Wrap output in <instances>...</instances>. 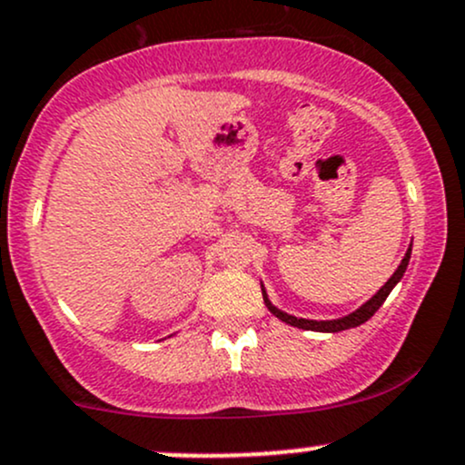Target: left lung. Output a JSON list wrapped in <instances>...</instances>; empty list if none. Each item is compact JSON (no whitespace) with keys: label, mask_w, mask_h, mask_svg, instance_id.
<instances>
[{"label":"left lung","mask_w":465,"mask_h":465,"mask_svg":"<svg viewBox=\"0 0 465 465\" xmlns=\"http://www.w3.org/2000/svg\"><path fill=\"white\" fill-rule=\"evenodd\" d=\"M410 253H412V247H410L408 252H405L403 261H401V265L397 267V272H394L392 276H390V281L385 282V285L381 287V290L376 292V294H374L372 298H370V301L365 302V305H361L359 310L351 312V314H348V316H343V319H336V321H310V319H296V316L285 314V312H282V310H278V307H273L272 302H270V298H267V294H265V290H262V301H265L267 310H270L272 314L276 316V319H281L282 322H287V325L301 327V330H312V331H341V330H350V327H359L361 322H365L368 319H372L374 312L379 310L381 305H383L385 298H388V296H390V292L394 290V285H397V282L401 281V278H403L405 270H408Z\"/></svg>","instance_id":"obj_1"}]
</instances>
